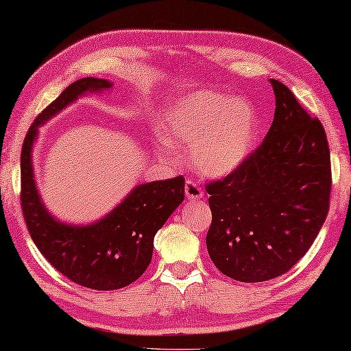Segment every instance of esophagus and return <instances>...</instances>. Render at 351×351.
<instances>
[{
    "mask_svg": "<svg viewBox=\"0 0 351 351\" xmlns=\"http://www.w3.org/2000/svg\"><path fill=\"white\" fill-rule=\"evenodd\" d=\"M203 190H201V186L196 184L193 180H186L185 182V196L186 199L190 201H196V199H201L203 198Z\"/></svg>",
    "mask_w": 351,
    "mask_h": 351,
    "instance_id": "34e87169",
    "label": "esophagus"
}]
</instances>
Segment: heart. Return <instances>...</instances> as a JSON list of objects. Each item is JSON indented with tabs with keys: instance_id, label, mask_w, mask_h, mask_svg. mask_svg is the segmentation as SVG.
Here are the masks:
<instances>
[{
	"instance_id": "b5f03b06",
	"label": "heart",
	"mask_w": 351,
	"mask_h": 351,
	"mask_svg": "<svg viewBox=\"0 0 351 351\" xmlns=\"http://www.w3.org/2000/svg\"><path fill=\"white\" fill-rule=\"evenodd\" d=\"M160 134L169 145L190 148L196 171L222 177L251 155L257 117L251 105L233 95L196 90L162 113Z\"/></svg>"
}]
</instances>
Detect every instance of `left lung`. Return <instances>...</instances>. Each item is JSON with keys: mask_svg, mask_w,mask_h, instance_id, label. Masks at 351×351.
I'll use <instances>...</instances> for the list:
<instances>
[{"mask_svg": "<svg viewBox=\"0 0 351 351\" xmlns=\"http://www.w3.org/2000/svg\"><path fill=\"white\" fill-rule=\"evenodd\" d=\"M275 118L262 145L225 179L206 185L213 213L206 246L223 275L261 282L285 275L323 227L330 155L324 128L289 88L270 80Z\"/></svg>", "mask_w": 351, "mask_h": 351, "instance_id": "obj_1", "label": "left lung"}]
</instances>
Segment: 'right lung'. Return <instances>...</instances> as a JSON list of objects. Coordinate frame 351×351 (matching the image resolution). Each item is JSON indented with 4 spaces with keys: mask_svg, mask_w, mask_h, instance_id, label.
Returning a JSON list of instances; mask_svg holds the SVG:
<instances>
[{
    "mask_svg": "<svg viewBox=\"0 0 351 351\" xmlns=\"http://www.w3.org/2000/svg\"><path fill=\"white\" fill-rule=\"evenodd\" d=\"M112 88V81L93 76L71 83L38 114L21 155V203L33 243L62 275L97 291L121 289L143 275L152 262L153 238L185 196V179L179 176L136 185L121 203L93 223L62 222L47 210L33 171V147L40 128L83 95Z\"/></svg>",
    "mask_w": 351,
    "mask_h": 351,
    "instance_id": "add662e5",
    "label": "right lung"
}]
</instances>
